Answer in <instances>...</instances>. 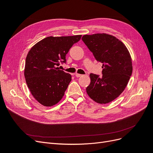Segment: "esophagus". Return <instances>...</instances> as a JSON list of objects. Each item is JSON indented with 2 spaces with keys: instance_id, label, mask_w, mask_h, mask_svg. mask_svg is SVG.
Wrapping results in <instances>:
<instances>
[{
  "instance_id": "1",
  "label": "esophagus",
  "mask_w": 153,
  "mask_h": 153,
  "mask_svg": "<svg viewBox=\"0 0 153 153\" xmlns=\"http://www.w3.org/2000/svg\"><path fill=\"white\" fill-rule=\"evenodd\" d=\"M81 76H82V75H80V74H78V73H76V74H75V76L77 77V78H78V77H80Z\"/></svg>"
}]
</instances>
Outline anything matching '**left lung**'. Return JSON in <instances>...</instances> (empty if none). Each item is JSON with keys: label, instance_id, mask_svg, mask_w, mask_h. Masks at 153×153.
<instances>
[{"label": "left lung", "instance_id": "left-lung-1", "mask_svg": "<svg viewBox=\"0 0 153 153\" xmlns=\"http://www.w3.org/2000/svg\"><path fill=\"white\" fill-rule=\"evenodd\" d=\"M98 62L103 64L102 76L91 73L86 91L100 104L108 103L121 94L132 74V62L127 48L115 37L106 34L84 35L82 38Z\"/></svg>", "mask_w": 153, "mask_h": 153}]
</instances>
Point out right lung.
<instances>
[{"label":"right lung","instance_id":"obj_1","mask_svg":"<svg viewBox=\"0 0 153 153\" xmlns=\"http://www.w3.org/2000/svg\"><path fill=\"white\" fill-rule=\"evenodd\" d=\"M82 35L47 37L31 48L25 60L24 75L34 98L46 106L57 104L71 80L70 74L59 69L66 55Z\"/></svg>","mask_w":153,"mask_h":153}]
</instances>
